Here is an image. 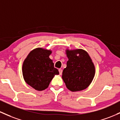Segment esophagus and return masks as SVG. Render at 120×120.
<instances>
[{
    "instance_id": "34e87169",
    "label": "esophagus",
    "mask_w": 120,
    "mask_h": 120,
    "mask_svg": "<svg viewBox=\"0 0 120 120\" xmlns=\"http://www.w3.org/2000/svg\"><path fill=\"white\" fill-rule=\"evenodd\" d=\"M59 73H60V75H62V73H63V70L61 69H59Z\"/></svg>"
}]
</instances>
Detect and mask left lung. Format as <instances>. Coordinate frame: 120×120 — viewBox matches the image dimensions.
Wrapping results in <instances>:
<instances>
[{"mask_svg":"<svg viewBox=\"0 0 120 120\" xmlns=\"http://www.w3.org/2000/svg\"><path fill=\"white\" fill-rule=\"evenodd\" d=\"M68 61L63 71L62 79L72 92L84 90L90 85L95 74V67L87 52L81 49L66 50Z\"/></svg>","mask_w":120,"mask_h":120,"instance_id":"8db88e82","label":"left lung"}]
</instances>
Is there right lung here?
<instances>
[{
  "label": "right lung",
  "instance_id": "add662e5",
  "mask_svg": "<svg viewBox=\"0 0 120 120\" xmlns=\"http://www.w3.org/2000/svg\"><path fill=\"white\" fill-rule=\"evenodd\" d=\"M51 50L37 48L30 52L22 67L23 78L27 84L35 90L41 91L47 88L55 75H59L49 57Z\"/></svg>",
  "mask_w": 120,
  "mask_h": 120
}]
</instances>
